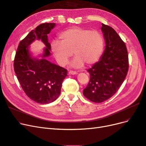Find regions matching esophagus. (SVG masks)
Returning <instances> with one entry per match:
<instances>
[{
    "mask_svg": "<svg viewBox=\"0 0 146 146\" xmlns=\"http://www.w3.org/2000/svg\"><path fill=\"white\" fill-rule=\"evenodd\" d=\"M68 74H73V75H74V74H76L77 73L76 72H74V71H70L68 72Z\"/></svg>",
    "mask_w": 146,
    "mask_h": 146,
    "instance_id": "esophagus-1",
    "label": "esophagus"
}]
</instances>
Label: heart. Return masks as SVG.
<instances>
[{"label":"heart","mask_w":146,"mask_h":146,"mask_svg":"<svg viewBox=\"0 0 146 146\" xmlns=\"http://www.w3.org/2000/svg\"><path fill=\"white\" fill-rule=\"evenodd\" d=\"M105 42L102 34L98 31L72 28L62 31L59 41H53L51 49L57 62L61 66L67 64L70 58H74L70 67L81 68L84 64L91 66L98 62L104 49Z\"/></svg>","instance_id":"b5f03b06"}]
</instances>
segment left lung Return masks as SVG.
I'll return each instance as SVG.
<instances>
[{"instance_id":"1","label":"left lung","mask_w":146,"mask_h":146,"mask_svg":"<svg viewBox=\"0 0 146 146\" xmlns=\"http://www.w3.org/2000/svg\"><path fill=\"white\" fill-rule=\"evenodd\" d=\"M105 48L99 61L87 71L90 81L83 91L88 99L101 103L111 98L125 79L129 68L125 43L111 27L102 24Z\"/></svg>"}]
</instances>
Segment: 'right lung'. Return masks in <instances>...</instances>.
I'll use <instances>...</instances> for the list:
<instances>
[{"label": "right lung", "mask_w": 146, "mask_h": 146, "mask_svg": "<svg viewBox=\"0 0 146 146\" xmlns=\"http://www.w3.org/2000/svg\"><path fill=\"white\" fill-rule=\"evenodd\" d=\"M55 26V23H46L31 31L20 42L14 58V71L20 85L31 99L40 104L51 103L58 98L63 80L67 76L66 69L47 59L51 49L47 35ZM35 40H41L46 46L37 57L30 50Z\"/></svg>", "instance_id": "add662e5"}]
</instances>
